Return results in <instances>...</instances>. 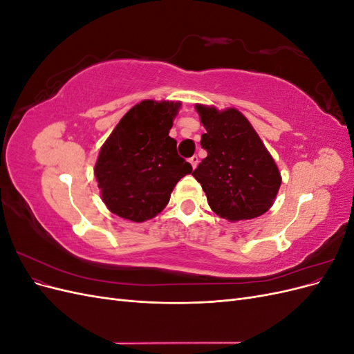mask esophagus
Listing matches in <instances>:
<instances>
[{
    "label": "esophagus",
    "mask_w": 354,
    "mask_h": 354,
    "mask_svg": "<svg viewBox=\"0 0 354 354\" xmlns=\"http://www.w3.org/2000/svg\"><path fill=\"white\" fill-rule=\"evenodd\" d=\"M189 162H190V165H192V168H196L198 167V164H199V158L195 155V156H192L190 159H189Z\"/></svg>",
    "instance_id": "obj_1"
}]
</instances>
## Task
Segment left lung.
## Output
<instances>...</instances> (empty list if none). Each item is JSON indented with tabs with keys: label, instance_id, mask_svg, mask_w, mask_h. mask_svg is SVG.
Returning <instances> with one entry per match:
<instances>
[{
	"label": "left lung",
	"instance_id": "obj_1",
	"mask_svg": "<svg viewBox=\"0 0 354 354\" xmlns=\"http://www.w3.org/2000/svg\"><path fill=\"white\" fill-rule=\"evenodd\" d=\"M195 108L207 130L201 146L208 155L192 176L205 192L208 205L230 221L263 216L273 205L282 181L274 159L238 109Z\"/></svg>",
	"mask_w": 354,
	"mask_h": 354
}]
</instances>
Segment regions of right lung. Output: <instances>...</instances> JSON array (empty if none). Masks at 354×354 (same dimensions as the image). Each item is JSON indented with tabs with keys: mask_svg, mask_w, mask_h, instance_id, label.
<instances>
[{
	"mask_svg": "<svg viewBox=\"0 0 354 354\" xmlns=\"http://www.w3.org/2000/svg\"><path fill=\"white\" fill-rule=\"evenodd\" d=\"M180 102L143 100L128 111L100 149L94 176L111 212L142 223L169 202L192 165L177 153L168 136Z\"/></svg>",
	"mask_w": 354,
	"mask_h": 354,
	"instance_id": "right-lung-1",
	"label": "right lung"
}]
</instances>
